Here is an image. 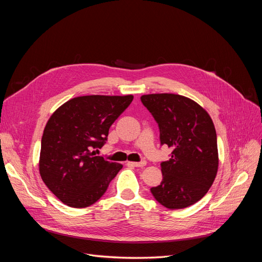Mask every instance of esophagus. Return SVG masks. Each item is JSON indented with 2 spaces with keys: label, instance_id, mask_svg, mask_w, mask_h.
<instances>
[{
  "label": "esophagus",
  "instance_id": "34e87169",
  "mask_svg": "<svg viewBox=\"0 0 262 262\" xmlns=\"http://www.w3.org/2000/svg\"><path fill=\"white\" fill-rule=\"evenodd\" d=\"M130 165L134 166V167H143V166L146 165L145 161H141V162H130Z\"/></svg>",
  "mask_w": 262,
  "mask_h": 262
}]
</instances>
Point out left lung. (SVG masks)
<instances>
[{
    "label": "left lung",
    "mask_w": 262,
    "mask_h": 262,
    "mask_svg": "<svg viewBox=\"0 0 262 262\" xmlns=\"http://www.w3.org/2000/svg\"><path fill=\"white\" fill-rule=\"evenodd\" d=\"M141 101L160 128L161 144L172 147L162 162L163 180L150 188L163 207L176 210L205 195L219 167L216 131L211 117L195 101L176 94H149Z\"/></svg>",
    "instance_id": "1"
}]
</instances>
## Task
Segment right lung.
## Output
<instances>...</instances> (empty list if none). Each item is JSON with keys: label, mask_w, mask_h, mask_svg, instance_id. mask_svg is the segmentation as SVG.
Segmentation results:
<instances>
[{"label": "right lung", "mask_w": 262, "mask_h": 262, "mask_svg": "<svg viewBox=\"0 0 262 262\" xmlns=\"http://www.w3.org/2000/svg\"><path fill=\"white\" fill-rule=\"evenodd\" d=\"M132 100V95L81 96L52 114L42 134L39 171L60 201L81 209L104 195L122 165L96 153L106 143L110 126Z\"/></svg>", "instance_id": "add662e5"}]
</instances>
